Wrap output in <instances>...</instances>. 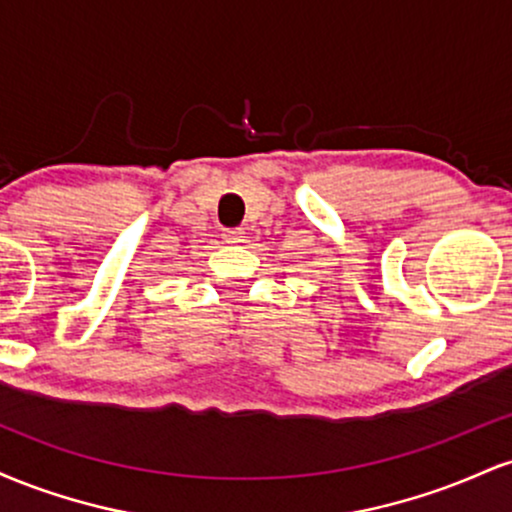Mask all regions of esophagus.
<instances>
[{
	"instance_id": "1",
	"label": "esophagus",
	"mask_w": 512,
	"mask_h": 512,
	"mask_svg": "<svg viewBox=\"0 0 512 512\" xmlns=\"http://www.w3.org/2000/svg\"><path fill=\"white\" fill-rule=\"evenodd\" d=\"M223 240H226V243H243L245 231L243 228H226V231H223Z\"/></svg>"
}]
</instances>
